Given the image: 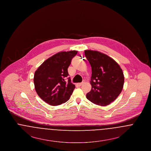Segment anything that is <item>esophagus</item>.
I'll use <instances>...</instances> for the list:
<instances>
[{
	"mask_svg": "<svg viewBox=\"0 0 151 151\" xmlns=\"http://www.w3.org/2000/svg\"><path fill=\"white\" fill-rule=\"evenodd\" d=\"M84 81H83V82H81V83H78V84H77V85H78L79 86H80L81 85H82V84H84Z\"/></svg>",
	"mask_w": 151,
	"mask_h": 151,
	"instance_id": "34e87169",
	"label": "esophagus"
}]
</instances>
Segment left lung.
<instances>
[{
    "instance_id": "1",
    "label": "left lung",
    "mask_w": 151,
    "mask_h": 151,
    "mask_svg": "<svg viewBox=\"0 0 151 151\" xmlns=\"http://www.w3.org/2000/svg\"><path fill=\"white\" fill-rule=\"evenodd\" d=\"M84 52L92 67V89L86 94V98L96 105L106 106L122 92L124 80L122 70L113 59L105 54L90 50Z\"/></svg>"
}]
</instances>
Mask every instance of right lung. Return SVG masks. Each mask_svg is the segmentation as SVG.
Instances as JSON below:
<instances>
[{
  "label": "right lung",
  "instance_id": "add662e5",
  "mask_svg": "<svg viewBox=\"0 0 151 151\" xmlns=\"http://www.w3.org/2000/svg\"><path fill=\"white\" fill-rule=\"evenodd\" d=\"M77 51H61L46 59L36 71L34 84L36 92L47 104L57 106L70 99L75 88L68 78V68Z\"/></svg>",
  "mask_w": 151,
  "mask_h": 151
}]
</instances>
